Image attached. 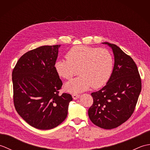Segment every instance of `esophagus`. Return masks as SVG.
<instances>
[{
    "label": "esophagus",
    "mask_w": 150,
    "mask_h": 150,
    "mask_svg": "<svg viewBox=\"0 0 150 150\" xmlns=\"http://www.w3.org/2000/svg\"><path fill=\"white\" fill-rule=\"evenodd\" d=\"M72 97L74 100H77V98H79V97H80V95L79 94H73L72 95Z\"/></svg>",
    "instance_id": "esophagus-1"
}]
</instances>
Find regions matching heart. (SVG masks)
I'll use <instances>...</instances> for the list:
<instances>
[{"label":"heart","instance_id":"b5f03b06","mask_svg":"<svg viewBox=\"0 0 150 150\" xmlns=\"http://www.w3.org/2000/svg\"><path fill=\"white\" fill-rule=\"evenodd\" d=\"M66 60H57L54 68L60 77L69 80L77 73V77L67 82L66 90L79 93L91 86L98 88L109 80L113 68V59L106 49L76 46L66 54Z\"/></svg>","mask_w":150,"mask_h":150}]
</instances>
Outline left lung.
<instances>
[{
    "instance_id": "1",
    "label": "left lung",
    "mask_w": 150,
    "mask_h": 150,
    "mask_svg": "<svg viewBox=\"0 0 150 150\" xmlns=\"http://www.w3.org/2000/svg\"><path fill=\"white\" fill-rule=\"evenodd\" d=\"M113 51L114 66L106 85L91 95L93 105L88 116L101 128H115L131 117L141 91V79L136 64L119 47L109 42Z\"/></svg>"
}]
</instances>
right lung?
Segmentation results:
<instances>
[{"label":"right lung","mask_w":150,"mask_h":150,"mask_svg":"<svg viewBox=\"0 0 150 150\" xmlns=\"http://www.w3.org/2000/svg\"><path fill=\"white\" fill-rule=\"evenodd\" d=\"M60 45L43 46L24 54L12 72L13 102L16 110L30 126L50 129L68 115L73 98L59 95L62 82L54 64Z\"/></svg>","instance_id":"obj_1"}]
</instances>
